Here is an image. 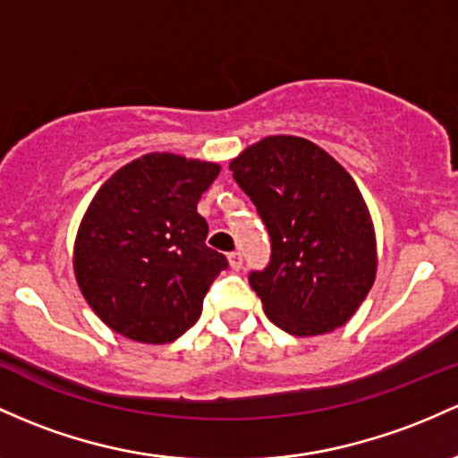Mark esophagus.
Listing matches in <instances>:
<instances>
[{
    "mask_svg": "<svg viewBox=\"0 0 458 458\" xmlns=\"http://www.w3.org/2000/svg\"><path fill=\"white\" fill-rule=\"evenodd\" d=\"M228 263L234 271H239L241 267H243V256H241V252H230L228 254Z\"/></svg>",
    "mask_w": 458,
    "mask_h": 458,
    "instance_id": "esophagus-1",
    "label": "esophagus"
}]
</instances>
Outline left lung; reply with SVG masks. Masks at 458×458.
Masks as SVG:
<instances>
[{"label": "left lung", "mask_w": 458, "mask_h": 458, "mask_svg": "<svg viewBox=\"0 0 458 458\" xmlns=\"http://www.w3.org/2000/svg\"><path fill=\"white\" fill-rule=\"evenodd\" d=\"M230 172L271 239L269 265L250 274L265 315L284 333L324 335L356 313L376 278V234L352 175L300 137H267Z\"/></svg>", "instance_id": "1"}]
</instances>
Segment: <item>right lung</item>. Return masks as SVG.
<instances>
[{
  "mask_svg": "<svg viewBox=\"0 0 458 458\" xmlns=\"http://www.w3.org/2000/svg\"><path fill=\"white\" fill-rule=\"evenodd\" d=\"M219 165L145 154L113 174L80 224L73 269L80 291L114 333L169 344L202 315L204 295L228 267L206 245L198 202Z\"/></svg>",
  "mask_w": 458,
  "mask_h": 458,
  "instance_id": "1",
  "label": "right lung"
}]
</instances>
